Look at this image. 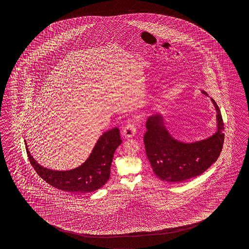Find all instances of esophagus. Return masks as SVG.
<instances>
[{"mask_svg":"<svg viewBox=\"0 0 249 249\" xmlns=\"http://www.w3.org/2000/svg\"><path fill=\"white\" fill-rule=\"evenodd\" d=\"M137 121L129 123L125 126L123 128L122 134L126 138H131L135 135L137 131Z\"/></svg>","mask_w":249,"mask_h":249,"instance_id":"1","label":"esophagus"}]
</instances>
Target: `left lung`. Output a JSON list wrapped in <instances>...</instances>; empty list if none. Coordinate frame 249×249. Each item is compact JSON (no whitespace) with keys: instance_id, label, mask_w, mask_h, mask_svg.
<instances>
[{"instance_id":"left-lung-1","label":"left lung","mask_w":249,"mask_h":249,"mask_svg":"<svg viewBox=\"0 0 249 249\" xmlns=\"http://www.w3.org/2000/svg\"><path fill=\"white\" fill-rule=\"evenodd\" d=\"M203 93L207 94L204 90ZM212 101L217 111V132L200 142H180L168 133L160 115L148 118L144 135L145 150L155 175L161 180L179 182L194 178L219 158L224 142V126L219 107Z\"/></svg>"}]
</instances>
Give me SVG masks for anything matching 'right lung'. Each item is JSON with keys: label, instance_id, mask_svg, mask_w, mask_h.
Here are the masks:
<instances>
[{"label": "right lung", "instance_id": "add662e5", "mask_svg": "<svg viewBox=\"0 0 249 249\" xmlns=\"http://www.w3.org/2000/svg\"><path fill=\"white\" fill-rule=\"evenodd\" d=\"M121 143L119 129L113 128L101 135L89 159L81 166L70 171H54L42 167L33 159L25 141L30 164L42 180L58 190L76 193L95 191L106 183L114 153Z\"/></svg>", "mask_w": 249, "mask_h": 249}]
</instances>
